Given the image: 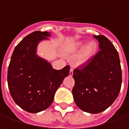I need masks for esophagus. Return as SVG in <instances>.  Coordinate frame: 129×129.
<instances>
[{"mask_svg": "<svg viewBox=\"0 0 129 129\" xmlns=\"http://www.w3.org/2000/svg\"><path fill=\"white\" fill-rule=\"evenodd\" d=\"M72 75H73V69H72V68H71L70 69V72H69V75L72 76Z\"/></svg>", "mask_w": 129, "mask_h": 129, "instance_id": "1", "label": "esophagus"}]
</instances>
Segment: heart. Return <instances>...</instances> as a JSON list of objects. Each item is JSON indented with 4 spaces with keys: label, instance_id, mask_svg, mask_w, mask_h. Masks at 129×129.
Wrapping results in <instances>:
<instances>
[{
    "label": "heart",
    "instance_id": "b5f03b06",
    "mask_svg": "<svg viewBox=\"0 0 129 129\" xmlns=\"http://www.w3.org/2000/svg\"><path fill=\"white\" fill-rule=\"evenodd\" d=\"M84 42L82 41L77 42L68 48V51L72 54L77 53L81 48L84 47ZM96 51H97L96 42H89L84 46L82 50L80 51V53L76 56L75 60V63L78 66H81V65L86 63L95 55V54L96 53Z\"/></svg>",
    "mask_w": 129,
    "mask_h": 129
}]
</instances>
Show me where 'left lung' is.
Here are the masks:
<instances>
[{"label":"left lung","mask_w":129,"mask_h":129,"mask_svg":"<svg viewBox=\"0 0 129 129\" xmlns=\"http://www.w3.org/2000/svg\"><path fill=\"white\" fill-rule=\"evenodd\" d=\"M100 51L73 71L74 100L82 111L98 114L109 108L117 98L122 84L118 52L103 35L95 36Z\"/></svg>","instance_id":"left-lung-1"}]
</instances>
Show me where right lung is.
<instances>
[{
	"mask_svg": "<svg viewBox=\"0 0 129 129\" xmlns=\"http://www.w3.org/2000/svg\"><path fill=\"white\" fill-rule=\"evenodd\" d=\"M50 33L34 31L15 48L8 68L7 82L10 95L20 108L29 113H38L52 103L56 90L69 74V66L60 70L37 55L40 41Z\"/></svg>",
	"mask_w": 129,
	"mask_h": 129,
	"instance_id": "add662e5",
	"label": "right lung"
}]
</instances>
